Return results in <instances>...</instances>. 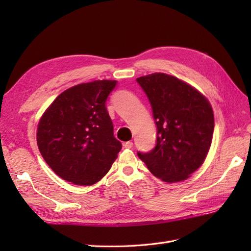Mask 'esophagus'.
Here are the masks:
<instances>
[{"label": "esophagus", "instance_id": "obj_1", "mask_svg": "<svg viewBox=\"0 0 251 251\" xmlns=\"http://www.w3.org/2000/svg\"><path fill=\"white\" fill-rule=\"evenodd\" d=\"M124 148L126 149H131L132 148V142L131 141H127L124 143Z\"/></svg>", "mask_w": 251, "mask_h": 251}]
</instances>
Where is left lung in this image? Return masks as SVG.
Returning <instances> with one entry per match:
<instances>
[{"label": "left lung", "instance_id": "obj_1", "mask_svg": "<svg viewBox=\"0 0 251 251\" xmlns=\"http://www.w3.org/2000/svg\"><path fill=\"white\" fill-rule=\"evenodd\" d=\"M150 101L157 127L156 145L138 152L149 170L165 182L188 179L204 163L214 134V112L205 96L165 73L137 78Z\"/></svg>", "mask_w": 251, "mask_h": 251}]
</instances>
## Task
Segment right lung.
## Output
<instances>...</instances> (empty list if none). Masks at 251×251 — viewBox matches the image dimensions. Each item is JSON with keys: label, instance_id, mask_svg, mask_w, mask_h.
I'll use <instances>...</instances> for the list:
<instances>
[{"label": "right lung", "instance_id": "1", "mask_svg": "<svg viewBox=\"0 0 251 251\" xmlns=\"http://www.w3.org/2000/svg\"><path fill=\"white\" fill-rule=\"evenodd\" d=\"M116 81H94L65 90L37 125V147L63 180L92 185L109 172L122 143L113 135L105 102Z\"/></svg>", "mask_w": 251, "mask_h": 251}]
</instances>
